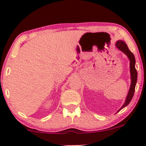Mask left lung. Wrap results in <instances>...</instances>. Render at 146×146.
Returning <instances> with one entry per match:
<instances>
[{
  "mask_svg": "<svg viewBox=\"0 0 146 146\" xmlns=\"http://www.w3.org/2000/svg\"><path fill=\"white\" fill-rule=\"evenodd\" d=\"M115 45H116L117 48H118V49H119L120 51H122L123 53H125V54L126 55L127 57L128 58L129 60H130V78H131V84H130V89H129L128 95H127L125 101L124 102V104H123V105L119 109L117 110V113H118V112H119L122 108L127 106L129 104L130 101L132 100V98H133L134 93H135V86H136L137 81V72L136 68H135V62L136 61H135V56H134L133 53L129 50L127 44H125L123 41L118 40L117 41Z\"/></svg>",
  "mask_w": 146,
  "mask_h": 146,
  "instance_id": "8db88e82",
  "label": "left lung"
}]
</instances>
